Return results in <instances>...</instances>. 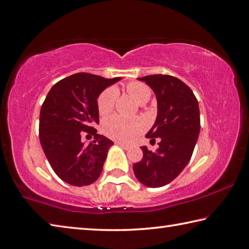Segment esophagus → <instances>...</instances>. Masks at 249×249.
I'll return each instance as SVG.
<instances>
[{
	"label": "esophagus",
	"instance_id": "obj_1",
	"mask_svg": "<svg viewBox=\"0 0 249 249\" xmlns=\"http://www.w3.org/2000/svg\"><path fill=\"white\" fill-rule=\"evenodd\" d=\"M116 144H117V145H120L121 147H123V148H124V149H126V150H127V149H129V148H130V147H129L128 145H126V144H124V142H116Z\"/></svg>",
	"mask_w": 249,
	"mask_h": 249
}]
</instances>
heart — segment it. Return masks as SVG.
Instances as JSON below:
<instances>
[{
    "mask_svg": "<svg viewBox=\"0 0 249 249\" xmlns=\"http://www.w3.org/2000/svg\"><path fill=\"white\" fill-rule=\"evenodd\" d=\"M126 90L140 104H145L150 99L151 91L148 86L142 82H129ZM119 91L115 87H109L99 95L96 107L101 116H107L114 109ZM103 133L113 140L129 142L145 129V124L141 119H125L119 115L109 116L102 124Z\"/></svg>",
    "mask_w": 249,
    "mask_h": 249,
    "instance_id": "1",
    "label": "heart"
}]
</instances>
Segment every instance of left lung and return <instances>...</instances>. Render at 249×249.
I'll list each match as a JSON object with an SVG mask.
<instances>
[{
    "instance_id": "obj_1",
    "label": "left lung",
    "mask_w": 249,
    "mask_h": 249,
    "mask_svg": "<svg viewBox=\"0 0 249 249\" xmlns=\"http://www.w3.org/2000/svg\"><path fill=\"white\" fill-rule=\"evenodd\" d=\"M138 80L148 84L157 98V119L146 137L160 142L156 151L142 147V159L133 169L141 183L159 188L175 180L190 161L200 133L199 103L190 88L172 75L151 74Z\"/></svg>"
}]
</instances>
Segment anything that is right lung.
Returning a JSON list of instances; mask_svg holds the SVG:
<instances>
[{"label": "right lung", "instance_id": "1", "mask_svg": "<svg viewBox=\"0 0 249 249\" xmlns=\"http://www.w3.org/2000/svg\"><path fill=\"white\" fill-rule=\"evenodd\" d=\"M121 78L105 79L87 72L74 73L50 89L40 108L39 140L43 150L59 178L75 187L98 180L113 142L96 133V102L104 89ZM82 134H93L89 144Z\"/></svg>", "mask_w": 249, "mask_h": 249}]
</instances>
